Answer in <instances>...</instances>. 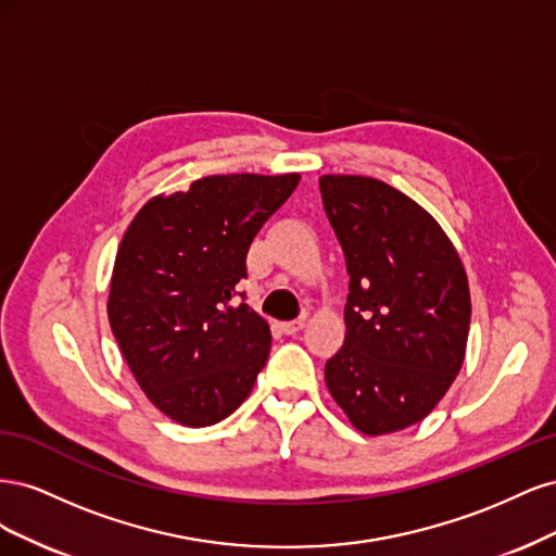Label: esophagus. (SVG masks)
<instances>
[{"instance_id": "34e87169", "label": "esophagus", "mask_w": 556, "mask_h": 556, "mask_svg": "<svg viewBox=\"0 0 556 556\" xmlns=\"http://www.w3.org/2000/svg\"><path fill=\"white\" fill-rule=\"evenodd\" d=\"M280 327H282V331L288 333V336H294V333H299L301 329L306 327V319H304V317H299V319H290V323H282Z\"/></svg>"}]
</instances>
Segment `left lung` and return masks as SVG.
Here are the masks:
<instances>
[{
    "mask_svg": "<svg viewBox=\"0 0 556 556\" xmlns=\"http://www.w3.org/2000/svg\"><path fill=\"white\" fill-rule=\"evenodd\" d=\"M350 294L345 343L325 380L368 435L425 419L464 364L470 294L457 250L410 197L376 178L323 176Z\"/></svg>",
    "mask_w": 556,
    "mask_h": 556,
    "instance_id": "obj_1",
    "label": "left lung"
}]
</instances>
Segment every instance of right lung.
Listing matches in <instances>:
<instances>
[{
	"label": "right lung",
	"mask_w": 556,
	"mask_h": 556,
	"mask_svg": "<svg viewBox=\"0 0 556 556\" xmlns=\"http://www.w3.org/2000/svg\"><path fill=\"white\" fill-rule=\"evenodd\" d=\"M296 185L299 174L201 178L150 199L123 237L109 323L141 390L174 422H220L264 368L271 329L237 285L252 239Z\"/></svg>",
	"instance_id": "add662e5"
}]
</instances>
